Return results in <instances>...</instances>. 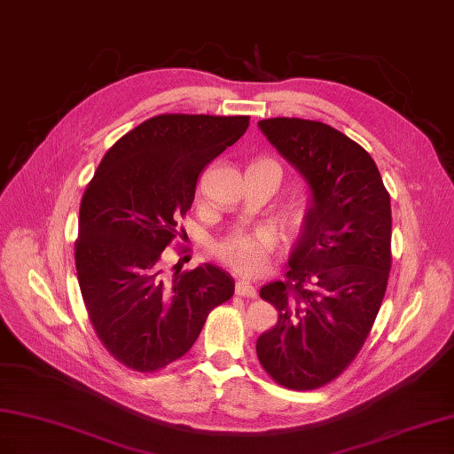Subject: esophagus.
Listing matches in <instances>:
<instances>
[{
    "instance_id": "1",
    "label": "esophagus",
    "mask_w": 454,
    "mask_h": 454,
    "mask_svg": "<svg viewBox=\"0 0 454 454\" xmlns=\"http://www.w3.org/2000/svg\"><path fill=\"white\" fill-rule=\"evenodd\" d=\"M236 293H238L239 296H247V299H254V296H256L254 285L249 283L247 279H238V281H236Z\"/></svg>"
}]
</instances>
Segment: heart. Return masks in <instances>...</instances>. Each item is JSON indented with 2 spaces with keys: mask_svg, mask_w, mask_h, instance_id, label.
Returning <instances> with one entry per match:
<instances>
[{
  "mask_svg": "<svg viewBox=\"0 0 454 454\" xmlns=\"http://www.w3.org/2000/svg\"><path fill=\"white\" fill-rule=\"evenodd\" d=\"M294 220H299V215H294ZM270 247L271 238L264 230L234 231L215 245V254L238 274L256 276L268 264Z\"/></svg>",
  "mask_w": 454,
  "mask_h": 454,
  "instance_id": "obj_1",
  "label": "heart"
}]
</instances>
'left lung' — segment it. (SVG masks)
Returning <instances> with one entry per match:
<instances>
[{
    "mask_svg": "<svg viewBox=\"0 0 454 454\" xmlns=\"http://www.w3.org/2000/svg\"><path fill=\"white\" fill-rule=\"evenodd\" d=\"M301 175L308 209L289 256V281L261 289L278 323L256 340L262 367L291 390H316L352 364L377 317L390 274L392 209L377 163L331 125L258 121Z\"/></svg>",
    "mask_w": 454,
    "mask_h": 454,
    "instance_id": "left-lung-1",
    "label": "left lung"
}]
</instances>
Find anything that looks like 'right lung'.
I'll use <instances>...</instances> for the list:
<instances>
[{"mask_svg": "<svg viewBox=\"0 0 454 454\" xmlns=\"http://www.w3.org/2000/svg\"><path fill=\"white\" fill-rule=\"evenodd\" d=\"M247 127L249 115H155L115 142L89 183L77 281L98 339L123 365L152 372L183 357L211 309L234 294V278L211 262L167 271L163 249L201 171Z\"/></svg>", "mask_w": 454, "mask_h": 454, "instance_id": "obj_1", "label": "right lung"}]
</instances>
